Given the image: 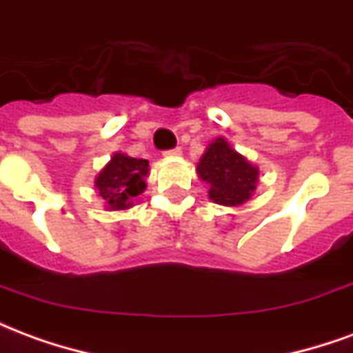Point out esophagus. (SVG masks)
Here are the masks:
<instances>
[{
  "instance_id": "obj_1",
  "label": "esophagus",
  "mask_w": 353,
  "mask_h": 353,
  "mask_svg": "<svg viewBox=\"0 0 353 353\" xmlns=\"http://www.w3.org/2000/svg\"><path fill=\"white\" fill-rule=\"evenodd\" d=\"M164 154H166V157H179V154H181V149H179V147H176V149L164 151Z\"/></svg>"
}]
</instances>
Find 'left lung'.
Segmentation results:
<instances>
[{
	"instance_id": "8db88e82",
	"label": "left lung",
	"mask_w": 353,
	"mask_h": 353,
	"mask_svg": "<svg viewBox=\"0 0 353 353\" xmlns=\"http://www.w3.org/2000/svg\"><path fill=\"white\" fill-rule=\"evenodd\" d=\"M196 172L200 179L210 185V200L221 206H240L248 202L259 181V168L232 149L225 138H215L206 147Z\"/></svg>"
}]
</instances>
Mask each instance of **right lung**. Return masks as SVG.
I'll return each mask as SVG.
<instances>
[{"label": "right lung", "mask_w": 353, "mask_h": 353, "mask_svg": "<svg viewBox=\"0 0 353 353\" xmlns=\"http://www.w3.org/2000/svg\"><path fill=\"white\" fill-rule=\"evenodd\" d=\"M147 174L149 161L115 153L96 176L94 185L108 210H128L134 204V199L145 191Z\"/></svg>", "instance_id": "right-lung-1"}]
</instances>
